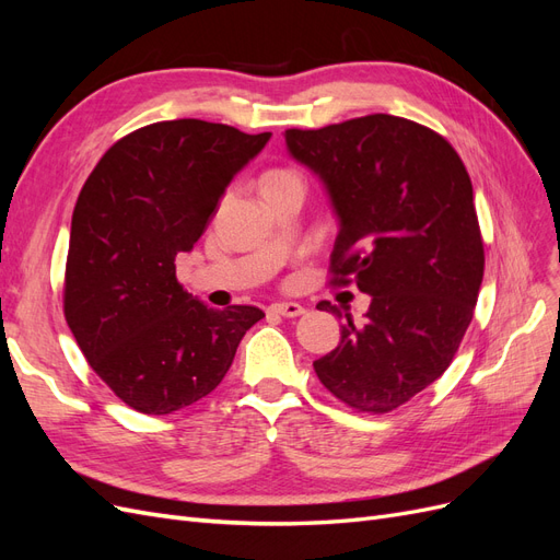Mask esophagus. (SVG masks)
<instances>
[{
    "instance_id": "obj_1",
    "label": "esophagus",
    "mask_w": 560,
    "mask_h": 560,
    "mask_svg": "<svg viewBox=\"0 0 560 560\" xmlns=\"http://www.w3.org/2000/svg\"><path fill=\"white\" fill-rule=\"evenodd\" d=\"M270 313L276 315H282V317H299L306 313V308L301 306V303H294V301H280V303H273V306L268 308Z\"/></svg>"
}]
</instances>
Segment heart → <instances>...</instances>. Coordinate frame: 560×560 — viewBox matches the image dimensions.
I'll list each match as a JSON object with an SVG mask.
<instances>
[{"instance_id": "1", "label": "heart", "mask_w": 560, "mask_h": 560, "mask_svg": "<svg viewBox=\"0 0 560 560\" xmlns=\"http://www.w3.org/2000/svg\"><path fill=\"white\" fill-rule=\"evenodd\" d=\"M292 175H296L294 171H287V167H273V171H268V173H264L261 175V186H268V184H273V182H278V179H284V177H292Z\"/></svg>"}]
</instances>
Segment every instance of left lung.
<instances>
[{"mask_svg": "<svg viewBox=\"0 0 560 560\" xmlns=\"http://www.w3.org/2000/svg\"><path fill=\"white\" fill-rule=\"evenodd\" d=\"M290 156L319 177L338 217L331 282L371 296L362 325L313 362L334 397L389 413L453 362L483 280L471 179L442 135L389 114L284 130ZM319 311L341 317L329 301Z\"/></svg>", "mask_w": 560, "mask_h": 560, "instance_id": "obj_1", "label": "left lung"}]
</instances>
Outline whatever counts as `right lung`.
Returning <instances> with one entry per match:
<instances>
[{"label":"right lung","instance_id":"1","mask_svg":"<svg viewBox=\"0 0 560 560\" xmlns=\"http://www.w3.org/2000/svg\"><path fill=\"white\" fill-rule=\"evenodd\" d=\"M270 132L159 121L107 149L77 198L65 319L95 374L130 409L165 416L222 383L254 306L208 308L177 282L219 198Z\"/></svg>","mask_w":560,"mask_h":560}]
</instances>
